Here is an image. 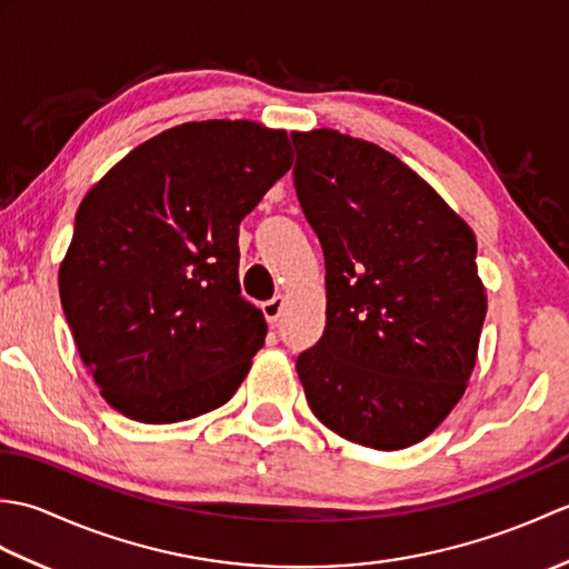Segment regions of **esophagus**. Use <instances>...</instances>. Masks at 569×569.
<instances>
[{
    "instance_id": "1",
    "label": "esophagus",
    "mask_w": 569,
    "mask_h": 569,
    "mask_svg": "<svg viewBox=\"0 0 569 569\" xmlns=\"http://www.w3.org/2000/svg\"><path fill=\"white\" fill-rule=\"evenodd\" d=\"M261 312H263L266 320L276 325L278 318H281V312H283V296H273L271 300H266V303H261Z\"/></svg>"
}]
</instances>
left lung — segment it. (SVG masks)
<instances>
[{
  "label": "left lung",
  "mask_w": 569,
  "mask_h": 569,
  "mask_svg": "<svg viewBox=\"0 0 569 569\" xmlns=\"http://www.w3.org/2000/svg\"><path fill=\"white\" fill-rule=\"evenodd\" d=\"M291 137L328 286L325 332L296 371L330 430L403 450L440 426L475 369L487 316L475 232L377 143L335 129Z\"/></svg>",
  "instance_id": "left-lung-1"
}]
</instances>
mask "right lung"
Here are the masks:
<instances>
[{"mask_svg":"<svg viewBox=\"0 0 569 569\" xmlns=\"http://www.w3.org/2000/svg\"><path fill=\"white\" fill-rule=\"evenodd\" d=\"M293 163L286 131L190 122L82 198L58 288L104 401L163 426L224 406L263 347L239 288V222Z\"/></svg>","mask_w":569,"mask_h":569,"instance_id":"add662e5","label":"right lung"}]
</instances>
